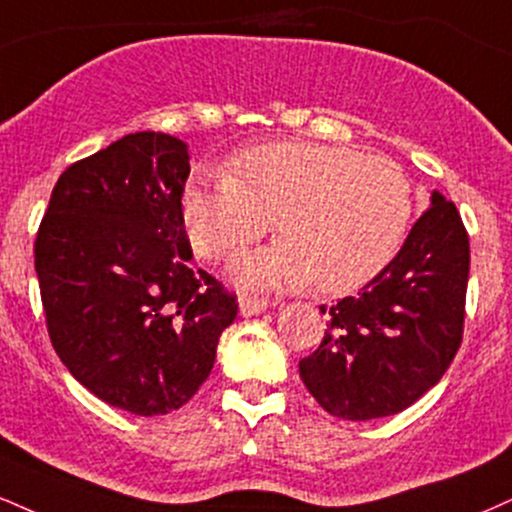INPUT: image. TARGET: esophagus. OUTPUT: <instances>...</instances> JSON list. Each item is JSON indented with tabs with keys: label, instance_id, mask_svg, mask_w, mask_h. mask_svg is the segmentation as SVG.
I'll list each match as a JSON object with an SVG mask.
<instances>
[{
	"label": "esophagus",
	"instance_id": "obj_1",
	"mask_svg": "<svg viewBox=\"0 0 512 512\" xmlns=\"http://www.w3.org/2000/svg\"><path fill=\"white\" fill-rule=\"evenodd\" d=\"M240 315L243 317H252V315H262L264 310H269V303L264 298H252V295H240L238 300Z\"/></svg>",
	"mask_w": 512,
	"mask_h": 512
}]
</instances>
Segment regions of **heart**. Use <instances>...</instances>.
Masks as SVG:
<instances>
[{"instance_id": "1", "label": "heart", "mask_w": 512, "mask_h": 512, "mask_svg": "<svg viewBox=\"0 0 512 512\" xmlns=\"http://www.w3.org/2000/svg\"><path fill=\"white\" fill-rule=\"evenodd\" d=\"M181 207L190 243L214 262L279 226L283 238L233 262L240 288L288 291L315 281L324 293H346L393 260L415 195L389 157L291 140L240 152L231 174H195Z\"/></svg>"}]
</instances>
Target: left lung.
Masks as SVG:
<instances>
[{
    "label": "left lung",
    "mask_w": 512,
    "mask_h": 512,
    "mask_svg": "<svg viewBox=\"0 0 512 512\" xmlns=\"http://www.w3.org/2000/svg\"><path fill=\"white\" fill-rule=\"evenodd\" d=\"M470 240L439 190L403 248L360 293L329 312L324 341L300 379L329 415L377 420L439 384L463 341Z\"/></svg>",
    "instance_id": "8db88e82"
}]
</instances>
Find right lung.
Wrapping results in <instances>:
<instances>
[{
    "label": "right lung",
    "mask_w": 512,
    "mask_h": 512,
    "mask_svg": "<svg viewBox=\"0 0 512 512\" xmlns=\"http://www.w3.org/2000/svg\"><path fill=\"white\" fill-rule=\"evenodd\" d=\"M188 145L123 135L59 176L35 240L47 331L66 369L133 415L186 405L209 377L236 295L190 267Z\"/></svg>",
    "instance_id": "obj_1"
}]
</instances>
